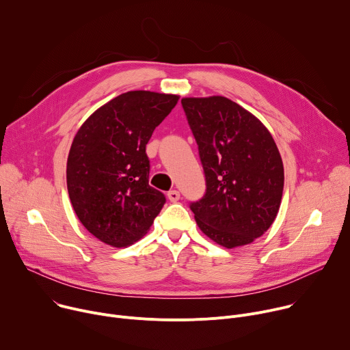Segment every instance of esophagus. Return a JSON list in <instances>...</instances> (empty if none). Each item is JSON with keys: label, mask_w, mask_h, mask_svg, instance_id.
Listing matches in <instances>:
<instances>
[{"label": "esophagus", "mask_w": 350, "mask_h": 350, "mask_svg": "<svg viewBox=\"0 0 350 350\" xmlns=\"http://www.w3.org/2000/svg\"><path fill=\"white\" fill-rule=\"evenodd\" d=\"M167 198H169L170 202H177L180 199V192L176 191V189H172V191L167 192Z\"/></svg>", "instance_id": "obj_1"}]
</instances>
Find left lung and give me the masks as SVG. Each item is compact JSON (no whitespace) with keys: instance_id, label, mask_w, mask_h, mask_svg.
<instances>
[{"instance_id":"1","label":"left lung","mask_w":350,"mask_h":350,"mask_svg":"<svg viewBox=\"0 0 350 350\" xmlns=\"http://www.w3.org/2000/svg\"><path fill=\"white\" fill-rule=\"evenodd\" d=\"M205 170L206 193L191 204L208 238L227 247L252 243L274 223L284 165L267 127L221 95L181 99Z\"/></svg>"}]
</instances>
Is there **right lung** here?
Here are the masks:
<instances>
[{"mask_svg": "<svg viewBox=\"0 0 350 350\" xmlns=\"http://www.w3.org/2000/svg\"><path fill=\"white\" fill-rule=\"evenodd\" d=\"M180 95L127 91L91 113L66 163L68 192L80 223L101 242L130 246L142 238L166 198L148 184L145 146Z\"/></svg>", "mask_w": 350, "mask_h": 350, "instance_id": "add662e5", "label": "right lung"}]
</instances>
